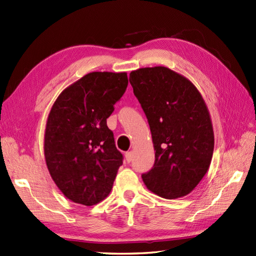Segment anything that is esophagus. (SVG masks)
Instances as JSON below:
<instances>
[{
	"mask_svg": "<svg viewBox=\"0 0 256 256\" xmlns=\"http://www.w3.org/2000/svg\"><path fill=\"white\" fill-rule=\"evenodd\" d=\"M133 158H134V152L133 151H128V152L126 153V158L128 162H130V160H133Z\"/></svg>",
	"mask_w": 256,
	"mask_h": 256,
	"instance_id": "esophagus-1",
	"label": "esophagus"
}]
</instances>
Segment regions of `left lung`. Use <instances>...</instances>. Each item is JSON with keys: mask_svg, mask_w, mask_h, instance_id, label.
<instances>
[{"mask_svg": "<svg viewBox=\"0 0 256 256\" xmlns=\"http://www.w3.org/2000/svg\"><path fill=\"white\" fill-rule=\"evenodd\" d=\"M130 82L147 116L156 151L144 184L174 200L191 193L209 170L214 134L208 107L191 80L165 66L130 72Z\"/></svg>", "mask_w": 256, "mask_h": 256, "instance_id": "left-lung-1", "label": "left lung"}]
</instances>
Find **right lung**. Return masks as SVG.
I'll use <instances>...</instances> for the list:
<instances>
[{"mask_svg":"<svg viewBox=\"0 0 256 256\" xmlns=\"http://www.w3.org/2000/svg\"><path fill=\"white\" fill-rule=\"evenodd\" d=\"M128 84L126 72H92L65 88L50 109L44 154L51 178L72 202L93 206L112 191L123 158L107 118Z\"/></svg>","mask_w":256,"mask_h":256,"instance_id":"add662e5","label":"right lung"}]
</instances>
